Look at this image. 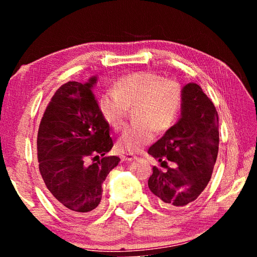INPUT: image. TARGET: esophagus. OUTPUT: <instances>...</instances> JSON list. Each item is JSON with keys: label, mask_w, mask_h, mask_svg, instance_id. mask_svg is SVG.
I'll return each mask as SVG.
<instances>
[{"label": "esophagus", "mask_w": 257, "mask_h": 257, "mask_svg": "<svg viewBox=\"0 0 257 257\" xmlns=\"http://www.w3.org/2000/svg\"><path fill=\"white\" fill-rule=\"evenodd\" d=\"M135 159H137V156L132 154V153H128V154H125V155L122 156V160L123 161H133Z\"/></svg>", "instance_id": "esophagus-1"}]
</instances>
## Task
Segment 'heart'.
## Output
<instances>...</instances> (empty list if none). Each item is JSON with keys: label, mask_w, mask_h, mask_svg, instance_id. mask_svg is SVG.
Returning <instances> with one entry per match:
<instances>
[{"label": "heart", "mask_w": 257, "mask_h": 257, "mask_svg": "<svg viewBox=\"0 0 257 257\" xmlns=\"http://www.w3.org/2000/svg\"><path fill=\"white\" fill-rule=\"evenodd\" d=\"M184 101V88L178 81L164 80L155 72L139 71L119 78L114 89L99 96L98 108L107 124L120 130L128 108L135 107L136 121L118 141L121 151L135 153L153 141L155 132L165 133L176 124Z\"/></svg>", "instance_id": "1"}]
</instances>
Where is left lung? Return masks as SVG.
I'll use <instances>...</instances> for the list:
<instances>
[{
    "instance_id": "left-lung-1",
    "label": "left lung",
    "mask_w": 257,
    "mask_h": 257,
    "mask_svg": "<svg viewBox=\"0 0 257 257\" xmlns=\"http://www.w3.org/2000/svg\"><path fill=\"white\" fill-rule=\"evenodd\" d=\"M184 94L178 122L149 149V154L164 168L153 167L149 188L168 208L185 207L196 201L211 179L219 152L214 104L195 82L184 86ZM167 160L172 167H167Z\"/></svg>"
}]
</instances>
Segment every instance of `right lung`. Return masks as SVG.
Here are the masks:
<instances>
[{
	"mask_svg": "<svg viewBox=\"0 0 257 257\" xmlns=\"http://www.w3.org/2000/svg\"><path fill=\"white\" fill-rule=\"evenodd\" d=\"M96 81L94 76L86 82L61 86L43 114L37 135L38 168L47 194L56 206L76 216L96 211L103 182L120 162L118 156H105L113 142L93 93Z\"/></svg>",
	"mask_w": 257,
	"mask_h": 257,
	"instance_id": "obj_1",
	"label": "right lung"
}]
</instances>
